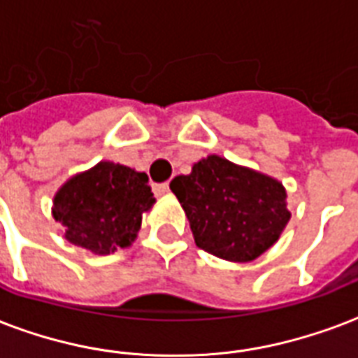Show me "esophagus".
Listing matches in <instances>:
<instances>
[{
  "label": "esophagus",
  "mask_w": 358,
  "mask_h": 358,
  "mask_svg": "<svg viewBox=\"0 0 358 358\" xmlns=\"http://www.w3.org/2000/svg\"><path fill=\"white\" fill-rule=\"evenodd\" d=\"M152 187L155 195H165V193L169 192V184H166V182H163V184H153Z\"/></svg>",
  "instance_id": "1"
}]
</instances>
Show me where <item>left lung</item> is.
<instances>
[{
	"mask_svg": "<svg viewBox=\"0 0 358 358\" xmlns=\"http://www.w3.org/2000/svg\"><path fill=\"white\" fill-rule=\"evenodd\" d=\"M172 193L186 210L199 248L229 262H250L279 239L290 220L287 192L277 180L218 155L176 176Z\"/></svg>",
	"mask_w": 358,
	"mask_h": 358,
	"instance_id": "8db88e82",
	"label": "left lung"
}]
</instances>
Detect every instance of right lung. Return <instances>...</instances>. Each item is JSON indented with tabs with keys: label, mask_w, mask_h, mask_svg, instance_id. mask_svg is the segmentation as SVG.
<instances>
[{
	"label": "right lung",
	"mask_w": 358,
	"mask_h": 358,
	"mask_svg": "<svg viewBox=\"0 0 358 358\" xmlns=\"http://www.w3.org/2000/svg\"><path fill=\"white\" fill-rule=\"evenodd\" d=\"M153 203L145 172L102 161L60 187L52 216L66 227L71 245L110 254L117 246L131 245L142 224V213Z\"/></svg>",
	"instance_id": "add662e5"
}]
</instances>
